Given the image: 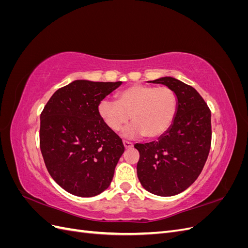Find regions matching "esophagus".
<instances>
[{
  "mask_svg": "<svg viewBox=\"0 0 248 248\" xmlns=\"http://www.w3.org/2000/svg\"><path fill=\"white\" fill-rule=\"evenodd\" d=\"M123 145H124V148H125V149H131V148H132V144H131L130 141L124 140V141H123Z\"/></svg>",
  "mask_w": 248,
  "mask_h": 248,
  "instance_id": "obj_1",
  "label": "esophagus"
}]
</instances>
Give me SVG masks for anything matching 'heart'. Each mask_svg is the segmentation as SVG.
Wrapping results in <instances>:
<instances>
[{
    "mask_svg": "<svg viewBox=\"0 0 248 248\" xmlns=\"http://www.w3.org/2000/svg\"><path fill=\"white\" fill-rule=\"evenodd\" d=\"M178 108L175 92L169 87L133 85L117 95V101L103 99L98 106L99 116L111 131H119L133 122L123 132L126 138L162 137L174 122Z\"/></svg>",
    "mask_w": 248,
    "mask_h": 248,
    "instance_id": "heart-1",
    "label": "heart"
}]
</instances>
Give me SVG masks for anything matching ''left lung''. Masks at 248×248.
I'll return each instance as SVG.
<instances>
[{"label":"left lung","instance_id":"1","mask_svg":"<svg viewBox=\"0 0 248 248\" xmlns=\"http://www.w3.org/2000/svg\"><path fill=\"white\" fill-rule=\"evenodd\" d=\"M161 84L175 92L178 108L170 129L147 144H136L137 166L141 186L159 197L181 193L196 181L204 168L211 146V111L196 89L170 77Z\"/></svg>","mask_w":248,"mask_h":248}]
</instances>
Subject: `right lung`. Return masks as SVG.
I'll return each instance as SVG.
<instances>
[{"instance_id": "obj_1", "label": "right lung", "mask_w": 248, "mask_h": 248, "mask_svg": "<svg viewBox=\"0 0 248 248\" xmlns=\"http://www.w3.org/2000/svg\"><path fill=\"white\" fill-rule=\"evenodd\" d=\"M122 81L77 79L57 90L40 116V149L51 178L73 196L91 198L109 186L124 152L98 106Z\"/></svg>"}]
</instances>
